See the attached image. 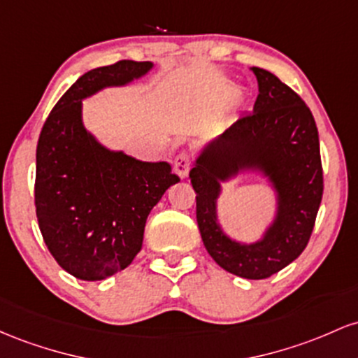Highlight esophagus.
Returning <instances> with one entry per match:
<instances>
[{
  "mask_svg": "<svg viewBox=\"0 0 358 358\" xmlns=\"http://www.w3.org/2000/svg\"><path fill=\"white\" fill-rule=\"evenodd\" d=\"M174 171L180 179L187 178L191 171V155L187 150H180L174 159Z\"/></svg>",
  "mask_w": 358,
  "mask_h": 358,
  "instance_id": "obj_1",
  "label": "esophagus"
}]
</instances>
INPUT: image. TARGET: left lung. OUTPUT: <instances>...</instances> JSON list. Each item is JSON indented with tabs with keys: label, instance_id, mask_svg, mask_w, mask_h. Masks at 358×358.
I'll return each instance as SVG.
<instances>
[{
	"label": "left lung",
	"instance_id": "obj_1",
	"mask_svg": "<svg viewBox=\"0 0 358 358\" xmlns=\"http://www.w3.org/2000/svg\"><path fill=\"white\" fill-rule=\"evenodd\" d=\"M259 96L254 111L240 116L204 148L191 169L196 220L204 247L220 267L245 279H267L303 254L323 198L320 138L311 110L277 76L252 67ZM240 166H260L275 182L280 213L262 243H233L215 223L219 180Z\"/></svg>",
	"mask_w": 358,
	"mask_h": 358
}]
</instances>
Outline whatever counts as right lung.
Here are the masks:
<instances>
[{
	"label": "right lung",
	"instance_id": "add662e5",
	"mask_svg": "<svg viewBox=\"0 0 358 358\" xmlns=\"http://www.w3.org/2000/svg\"><path fill=\"white\" fill-rule=\"evenodd\" d=\"M150 62L118 60L81 76L40 131L35 211L43 242L66 272L101 280L138 254L147 216L179 178L167 162H142L99 145L84 130L81 99L140 78Z\"/></svg>",
	"mask_w": 358,
	"mask_h": 358
}]
</instances>
